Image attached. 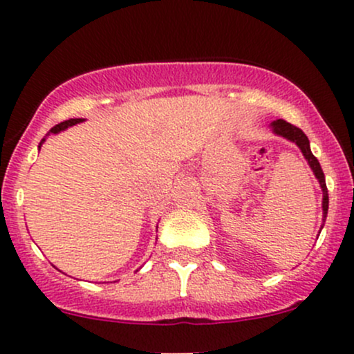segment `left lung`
Returning <instances> with one entry per match:
<instances>
[{
	"label": "left lung",
	"instance_id": "1",
	"mask_svg": "<svg viewBox=\"0 0 354 354\" xmlns=\"http://www.w3.org/2000/svg\"><path fill=\"white\" fill-rule=\"evenodd\" d=\"M270 128L276 136H281V138H284V140L291 141V143H295L299 149H301L304 160L308 161V165H310V168L313 169V174H315L316 180H318V183H319L321 191H323V203H321V206H323V221H326L328 205H330V200H328L326 181H324V173H323V169H321L319 161L316 160L315 154L311 153L310 140H308V136L304 135L301 129L296 128V126L288 123V121H284V120L273 121V123L270 124ZM321 228H323V226H321Z\"/></svg>",
	"mask_w": 354,
	"mask_h": 354
}]
</instances>
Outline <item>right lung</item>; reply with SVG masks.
<instances>
[{
  "label": "right lung",
  "mask_w": 354,
  "mask_h": 354,
  "mask_svg": "<svg viewBox=\"0 0 354 354\" xmlns=\"http://www.w3.org/2000/svg\"><path fill=\"white\" fill-rule=\"evenodd\" d=\"M83 118H73V120H68V121H63V123H59V124H56V126H53V128L50 129V131H48V135L43 138L41 141H39V146L38 148L41 149V145L44 143V141H46V138L50 136V135H58V133H61V131H64V129H68V128H71V126H75V124H78V123H83Z\"/></svg>",
  "instance_id": "add662e5"
}]
</instances>
